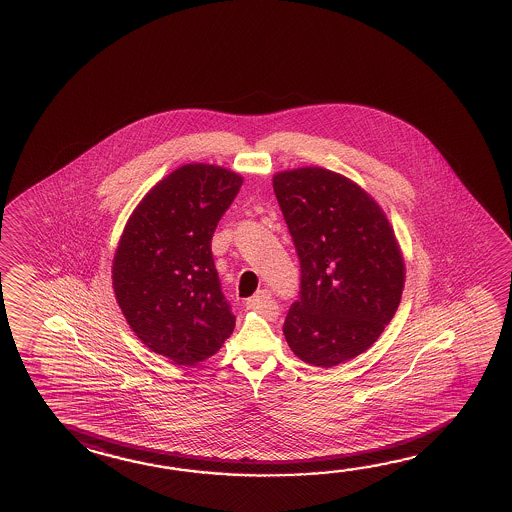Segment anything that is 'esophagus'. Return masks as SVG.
Segmentation results:
<instances>
[{
	"instance_id": "34e87169",
	"label": "esophagus",
	"mask_w": 512,
	"mask_h": 512,
	"mask_svg": "<svg viewBox=\"0 0 512 512\" xmlns=\"http://www.w3.org/2000/svg\"><path fill=\"white\" fill-rule=\"evenodd\" d=\"M246 307L259 311V313L264 314L269 320H275L278 316V305L273 302V298L269 295L268 289H260L257 295L248 298Z\"/></svg>"
}]
</instances>
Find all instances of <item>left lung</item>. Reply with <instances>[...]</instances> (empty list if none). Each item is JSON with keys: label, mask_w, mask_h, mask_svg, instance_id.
Here are the masks:
<instances>
[{"label": "left lung", "mask_w": 512, "mask_h": 512, "mask_svg": "<svg viewBox=\"0 0 512 512\" xmlns=\"http://www.w3.org/2000/svg\"><path fill=\"white\" fill-rule=\"evenodd\" d=\"M273 190L300 260V298L284 336L331 368L370 349L394 318L404 262L385 212L349 178L320 167L278 172Z\"/></svg>", "instance_id": "1"}]
</instances>
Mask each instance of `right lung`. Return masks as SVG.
I'll return each mask as SVG.
<instances>
[{
  "label": "right lung",
  "instance_id": "add662e5",
  "mask_svg": "<svg viewBox=\"0 0 512 512\" xmlns=\"http://www.w3.org/2000/svg\"><path fill=\"white\" fill-rule=\"evenodd\" d=\"M243 178L190 163L145 194L113 259V289L129 327L176 365L214 356L234 332L212 257L217 223Z\"/></svg>",
  "mask_w": 512,
  "mask_h": 512
}]
</instances>
